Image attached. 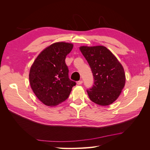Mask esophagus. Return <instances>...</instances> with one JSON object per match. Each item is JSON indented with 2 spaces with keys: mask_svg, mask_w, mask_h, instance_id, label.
Returning <instances> with one entry per match:
<instances>
[{
  "mask_svg": "<svg viewBox=\"0 0 150 150\" xmlns=\"http://www.w3.org/2000/svg\"><path fill=\"white\" fill-rule=\"evenodd\" d=\"M77 84H78V85H81V84H83V81L82 80H80V81H79L78 83H77Z\"/></svg>",
  "mask_w": 150,
  "mask_h": 150,
  "instance_id": "obj_1",
  "label": "esophagus"
}]
</instances>
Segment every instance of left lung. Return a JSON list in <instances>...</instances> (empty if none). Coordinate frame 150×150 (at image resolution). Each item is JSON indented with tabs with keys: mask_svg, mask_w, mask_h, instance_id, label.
Segmentation results:
<instances>
[{
	"mask_svg": "<svg viewBox=\"0 0 150 150\" xmlns=\"http://www.w3.org/2000/svg\"><path fill=\"white\" fill-rule=\"evenodd\" d=\"M92 71L94 83L87 90L89 99L101 106H108L118 98L126 83L124 68L110 50L103 46L79 47Z\"/></svg>",
	"mask_w": 150,
	"mask_h": 150,
	"instance_id": "obj_1",
	"label": "left lung"
}]
</instances>
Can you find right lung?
<instances>
[{
	"label": "right lung",
	"mask_w": 150,
	"mask_h": 150,
	"mask_svg": "<svg viewBox=\"0 0 150 150\" xmlns=\"http://www.w3.org/2000/svg\"><path fill=\"white\" fill-rule=\"evenodd\" d=\"M72 48V43H53L40 52L30 67V87L45 105L52 107L64 102L76 85L69 78L65 63L66 57Z\"/></svg>",
	"instance_id": "right-lung-1"
}]
</instances>
